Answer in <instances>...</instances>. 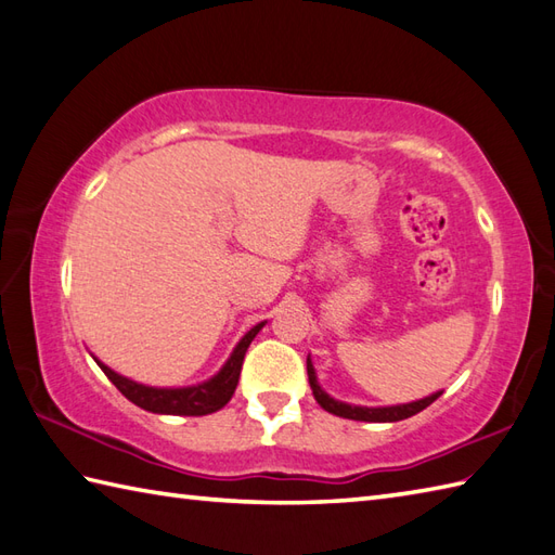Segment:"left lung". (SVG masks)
<instances>
[{"label":"left lung","mask_w":555,"mask_h":555,"mask_svg":"<svg viewBox=\"0 0 555 555\" xmlns=\"http://www.w3.org/2000/svg\"><path fill=\"white\" fill-rule=\"evenodd\" d=\"M308 379L310 388L317 403H320L326 412H332L336 417H346V420H358V422H400L408 420L412 415H417L424 408H429L436 398H439L443 391H436L431 396H424L420 400H412V403H398V405H379V408H367V405H352L344 403V400H336L328 396L324 388L320 386V379H317L312 358L308 356Z\"/></svg>","instance_id":"8db88e82"}]
</instances>
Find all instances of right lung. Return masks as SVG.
I'll return each instance as SVG.
<instances>
[{
  "label": "right lung",
  "instance_id": "1",
  "mask_svg": "<svg viewBox=\"0 0 555 555\" xmlns=\"http://www.w3.org/2000/svg\"><path fill=\"white\" fill-rule=\"evenodd\" d=\"M264 324L267 322H259L250 328V332H245V336L231 350L229 360L221 364V370L215 376H209V379L193 384V386L171 388V386L138 384L133 379H128V376L114 372L112 367H107V364L100 362L95 356L92 358H95V362L100 364V370L107 374V379L138 408L155 412V415L203 417V415H211V412L221 410L231 400L235 386H238L245 352H247V348H250L253 338L262 332Z\"/></svg>",
  "mask_w": 555,
  "mask_h": 555
}]
</instances>
